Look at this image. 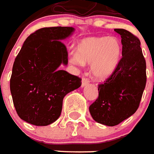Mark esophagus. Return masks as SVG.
<instances>
[{
  "label": "esophagus",
  "mask_w": 154,
  "mask_h": 154,
  "mask_svg": "<svg viewBox=\"0 0 154 154\" xmlns=\"http://www.w3.org/2000/svg\"><path fill=\"white\" fill-rule=\"evenodd\" d=\"M89 83V80L86 77H82V87L86 86Z\"/></svg>",
  "instance_id": "34e87169"
}]
</instances>
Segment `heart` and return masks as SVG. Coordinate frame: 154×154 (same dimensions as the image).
I'll return each mask as SVG.
<instances>
[{"label": "heart", "instance_id": "1", "mask_svg": "<svg viewBox=\"0 0 154 154\" xmlns=\"http://www.w3.org/2000/svg\"><path fill=\"white\" fill-rule=\"evenodd\" d=\"M122 44L116 37L98 36L82 40L77 46V54L70 62L74 65H91L95 80L103 81L117 69L122 55Z\"/></svg>", "mask_w": 154, "mask_h": 154}]
</instances>
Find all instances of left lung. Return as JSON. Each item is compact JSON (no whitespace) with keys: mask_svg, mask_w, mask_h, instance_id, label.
Returning a JSON list of instances; mask_svg holds the SVG:
<instances>
[{"mask_svg":"<svg viewBox=\"0 0 154 154\" xmlns=\"http://www.w3.org/2000/svg\"><path fill=\"white\" fill-rule=\"evenodd\" d=\"M114 31L122 37V58L112 76L99 85V97L89 108L95 122L109 126L118 125L136 112L147 79L139 38L125 29Z\"/></svg>","mask_w":154,"mask_h":154,"instance_id":"8db88e82","label":"left lung"}]
</instances>
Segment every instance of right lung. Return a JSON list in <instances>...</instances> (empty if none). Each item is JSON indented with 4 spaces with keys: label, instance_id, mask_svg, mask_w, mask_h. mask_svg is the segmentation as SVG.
Listing matches in <instances>:
<instances>
[{
    "label": "right lung",
    "instance_id": "add662e5",
    "mask_svg": "<svg viewBox=\"0 0 154 154\" xmlns=\"http://www.w3.org/2000/svg\"><path fill=\"white\" fill-rule=\"evenodd\" d=\"M72 27L36 30L26 39L12 68L10 92L19 117L35 126H48L60 118L66 94L79 88L80 77L60 70L68 64V51L61 41Z\"/></svg>",
    "mask_w": 154,
    "mask_h": 154
}]
</instances>
